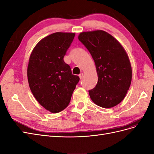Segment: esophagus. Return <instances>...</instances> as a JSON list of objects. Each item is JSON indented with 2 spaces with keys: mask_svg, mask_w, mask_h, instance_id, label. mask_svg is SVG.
<instances>
[{
  "mask_svg": "<svg viewBox=\"0 0 154 154\" xmlns=\"http://www.w3.org/2000/svg\"><path fill=\"white\" fill-rule=\"evenodd\" d=\"M83 76V73H81V74H79V77H80V79H82Z\"/></svg>",
  "mask_w": 154,
  "mask_h": 154,
  "instance_id": "34e87169",
  "label": "esophagus"
}]
</instances>
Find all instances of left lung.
<instances>
[{
    "label": "left lung",
    "instance_id": "left-lung-1",
    "mask_svg": "<svg viewBox=\"0 0 154 154\" xmlns=\"http://www.w3.org/2000/svg\"><path fill=\"white\" fill-rule=\"evenodd\" d=\"M78 39L94 60L97 84L88 91L91 99L103 108L123 101L131 84L132 67L125 49L114 36L102 30L82 32Z\"/></svg>",
    "mask_w": 154,
    "mask_h": 154
}]
</instances>
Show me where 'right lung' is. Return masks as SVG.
<instances>
[{
  "label": "right lung",
  "mask_w": 154,
  "mask_h": 154,
  "mask_svg": "<svg viewBox=\"0 0 154 154\" xmlns=\"http://www.w3.org/2000/svg\"><path fill=\"white\" fill-rule=\"evenodd\" d=\"M74 32H57L42 39L30 55L27 80L37 101L52 113L68 106L80 78L63 60Z\"/></svg>",
  "instance_id": "right-lung-1"
}]
</instances>
